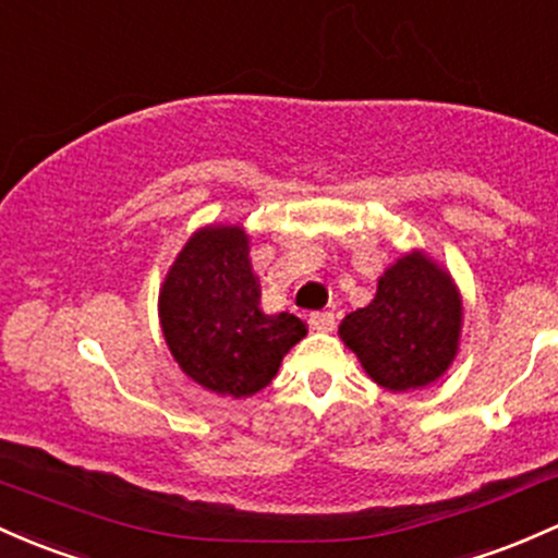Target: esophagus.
<instances>
[{
    "label": "esophagus",
    "instance_id": "obj_1",
    "mask_svg": "<svg viewBox=\"0 0 558 558\" xmlns=\"http://www.w3.org/2000/svg\"><path fill=\"white\" fill-rule=\"evenodd\" d=\"M308 325L311 329H316V332H332L335 314L332 311H314V314L308 316Z\"/></svg>",
    "mask_w": 558,
    "mask_h": 558
}]
</instances>
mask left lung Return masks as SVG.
Returning <instances> with one entry per match:
<instances>
[{
    "instance_id": "left-lung-1",
    "label": "left lung",
    "mask_w": 558,
    "mask_h": 558,
    "mask_svg": "<svg viewBox=\"0 0 558 558\" xmlns=\"http://www.w3.org/2000/svg\"><path fill=\"white\" fill-rule=\"evenodd\" d=\"M463 298L447 268L423 250L377 279L373 303L351 311L338 335L377 386L401 393L430 386L458 356Z\"/></svg>"
}]
</instances>
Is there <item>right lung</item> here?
I'll return each mask as SVG.
<instances>
[{
  "mask_svg": "<svg viewBox=\"0 0 558 558\" xmlns=\"http://www.w3.org/2000/svg\"><path fill=\"white\" fill-rule=\"evenodd\" d=\"M159 325L178 367L218 397L266 388L284 353L305 338L295 314H266L244 226L191 233L159 290Z\"/></svg>",
  "mask_w": 558,
  "mask_h": 558,
  "instance_id": "add662e5",
  "label": "right lung"
}]
</instances>
